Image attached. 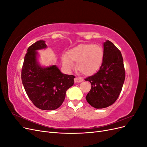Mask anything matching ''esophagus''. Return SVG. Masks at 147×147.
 <instances>
[{
    "mask_svg": "<svg viewBox=\"0 0 147 147\" xmlns=\"http://www.w3.org/2000/svg\"><path fill=\"white\" fill-rule=\"evenodd\" d=\"M83 80L82 78H80V77H76V78L74 79L75 83H80Z\"/></svg>",
    "mask_w": 147,
    "mask_h": 147,
    "instance_id": "esophagus-1",
    "label": "esophagus"
}]
</instances>
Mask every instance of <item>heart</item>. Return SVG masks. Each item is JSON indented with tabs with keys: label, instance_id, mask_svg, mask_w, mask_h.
I'll return each instance as SVG.
<instances>
[{
	"label": "heart",
	"instance_id": "obj_1",
	"mask_svg": "<svg viewBox=\"0 0 147 147\" xmlns=\"http://www.w3.org/2000/svg\"><path fill=\"white\" fill-rule=\"evenodd\" d=\"M104 51L99 45L90 43L80 44L71 48L62 58L63 65L67 69L74 68V63H77V69L82 74L91 75L100 67Z\"/></svg>",
	"mask_w": 147,
	"mask_h": 147
}]
</instances>
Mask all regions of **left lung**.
Instances as JSON below:
<instances>
[{
	"instance_id": "8db88e82",
	"label": "left lung",
	"mask_w": 147,
	"mask_h": 147,
	"mask_svg": "<svg viewBox=\"0 0 147 147\" xmlns=\"http://www.w3.org/2000/svg\"><path fill=\"white\" fill-rule=\"evenodd\" d=\"M125 70L121 53L109 40L104 43V57L98 72L86 78L91 88L86 96L87 102L96 109L112 105L121 91Z\"/></svg>"
}]
</instances>
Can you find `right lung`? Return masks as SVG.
Returning a JSON list of instances; mask_svg holds the SVG:
<instances>
[{"mask_svg":"<svg viewBox=\"0 0 147 147\" xmlns=\"http://www.w3.org/2000/svg\"><path fill=\"white\" fill-rule=\"evenodd\" d=\"M47 47L44 40L30 45L24 56L21 80L26 94L37 108L57 109L63 103L65 92L74 84L75 76L62 73L56 65L43 67L37 61V50Z\"/></svg>","mask_w":147,"mask_h":147,"instance_id":"1","label":"right lung"}]
</instances>
